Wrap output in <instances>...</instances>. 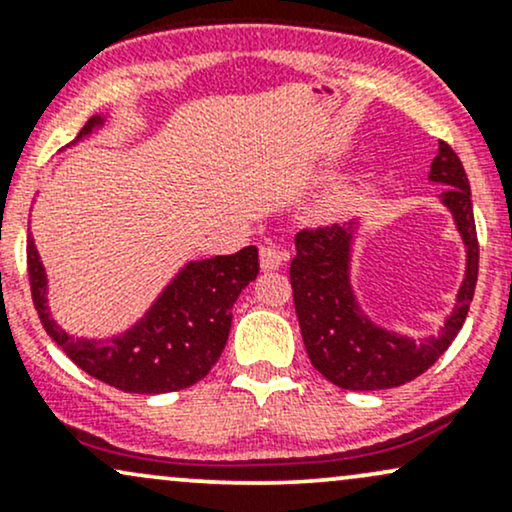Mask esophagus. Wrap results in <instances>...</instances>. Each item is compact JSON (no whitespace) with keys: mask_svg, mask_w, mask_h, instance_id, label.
<instances>
[{"mask_svg":"<svg viewBox=\"0 0 512 512\" xmlns=\"http://www.w3.org/2000/svg\"><path fill=\"white\" fill-rule=\"evenodd\" d=\"M286 260V252L279 248H272V245H262L260 248V267L264 272H274V269L281 267V262Z\"/></svg>","mask_w":512,"mask_h":512,"instance_id":"esophagus-1","label":"esophagus"}]
</instances>
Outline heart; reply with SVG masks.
<instances>
[{"instance_id":"heart-1","label":"heart","mask_w":512,"mask_h":512,"mask_svg":"<svg viewBox=\"0 0 512 512\" xmlns=\"http://www.w3.org/2000/svg\"><path fill=\"white\" fill-rule=\"evenodd\" d=\"M349 207V192L346 190H334L330 197L325 199V214L327 216H337Z\"/></svg>"}]
</instances>
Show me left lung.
<instances>
[{
    "label": "left lung",
    "instance_id": "8db88e82",
    "mask_svg": "<svg viewBox=\"0 0 512 512\" xmlns=\"http://www.w3.org/2000/svg\"><path fill=\"white\" fill-rule=\"evenodd\" d=\"M428 180L445 185L438 199L450 211L464 245V279L457 289L455 308L438 334L407 337L373 322L361 308L351 281L361 219L315 231L305 228L296 236L291 286L298 325L310 363L332 385L370 392L409 383L431 368L462 330L477 286L479 243L467 173L445 142H438Z\"/></svg>",
    "mask_w": 512,
    "mask_h": 512
}]
</instances>
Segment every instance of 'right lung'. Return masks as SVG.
I'll return each mask as SVG.
<instances>
[{"label":"right lung","instance_id":"obj_1","mask_svg":"<svg viewBox=\"0 0 512 512\" xmlns=\"http://www.w3.org/2000/svg\"><path fill=\"white\" fill-rule=\"evenodd\" d=\"M103 125L105 115H93L67 146L79 144ZM26 252L35 310L52 342L91 378L134 395H163L199 383L228 342L233 303L260 272L255 245L236 255L192 260L129 330L108 339H86L72 337L52 317L48 274L33 236Z\"/></svg>","mask_w":512,"mask_h":512}]
</instances>
